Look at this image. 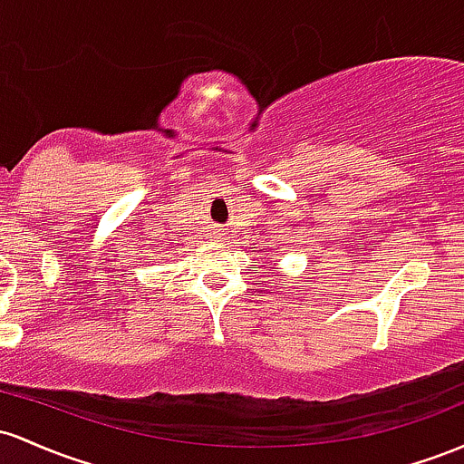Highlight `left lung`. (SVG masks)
I'll use <instances>...</instances> for the list:
<instances>
[{
	"label": "left lung",
	"mask_w": 464,
	"mask_h": 464,
	"mask_svg": "<svg viewBox=\"0 0 464 464\" xmlns=\"http://www.w3.org/2000/svg\"><path fill=\"white\" fill-rule=\"evenodd\" d=\"M274 265H276V263H274Z\"/></svg>",
	"instance_id": "8db88e82"
}]
</instances>
